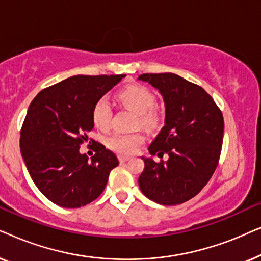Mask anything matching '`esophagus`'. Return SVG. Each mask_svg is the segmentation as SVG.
<instances>
[{"mask_svg":"<svg viewBox=\"0 0 261 261\" xmlns=\"http://www.w3.org/2000/svg\"><path fill=\"white\" fill-rule=\"evenodd\" d=\"M117 159H119L120 163H126L130 159L129 155H123V154H119L117 155Z\"/></svg>","mask_w":261,"mask_h":261,"instance_id":"1","label":"esophagus"}]
</instances>
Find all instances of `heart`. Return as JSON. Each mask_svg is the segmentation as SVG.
Returning <instances> with one entry per match:
<instances>
[{"label": "heart", "instance_id": "b5f03b06", "mask_svg": "<svg viewBox=\"0 0 261 261\" xmlns=\"http://www.w3.org/2000/svg\"><path fill=\"white\" fill-rule=\"evenodd\" d=\"M119 99L127 108L138 114V123L142 127L152 128L162 120V112L155 106L154 94L144 85H129L120 91ZM92 122L98 129L106 130L110 127L113 109L107 97H101L92 108ZM145 135L140 132L135 133H121L115 132L107 139V145L110 149L121 154H132L141 145L145 144Z\"/></svg>", "mask_w": 261, "mask_h": 261}]
</instances>
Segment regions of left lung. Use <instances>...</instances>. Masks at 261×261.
Masks as SVG:
<instances>
[{"instance_id":"obj_1","label":"left lung","mask_w":261,"mask_h":261,"mask_svg":"<svg viewBox=\"0 0 261 261\" xmlns=\"http://www.w3.org/2000/svg\"><path fill=\"white\" fill-rule=\"evenodd\" d=\"M163 95L165 126L148 147L160 159L142 158L145 170L139 187L146 197L163 205H176L195 197L220 160L223 141V115L212 96L202 87L174 73H144Z\"/></svg>"}]
</instances>
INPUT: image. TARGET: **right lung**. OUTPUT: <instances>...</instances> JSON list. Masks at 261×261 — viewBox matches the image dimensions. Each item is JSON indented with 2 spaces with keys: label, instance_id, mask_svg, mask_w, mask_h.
<instances>
[{
  "label": "right lung",
  "instance_id": "add662e5",
  "mask_svg": "<svg viewBox=\"0 0 261 261\" xmlns=\"http://www.w3.org/2000/svg\"><path fill=\"white\" fill-rule=\"evenodd\" d=\"M124 76H73L32 101L20 132L21 154L34 184L57 205L80 208L95 201L119 165L116 155L97 141L91 160L80 147L94 128L95 103Z\"/></svg>",
  "mask_w": 261,
  "mask_h": 261
}]
</instances>
